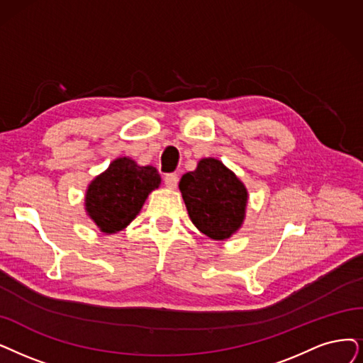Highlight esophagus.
<instances>
[{
  "mask_svg": "<svg viewBox=\"0 0 363 363\" xmlns=\"http://www.w3.org/2000/svg\"><path fill=\"white\" fill-rule=\"evenodd\" d=\"M164 182H165V186L169 187V189H176L179 184V176L177 174H167L164 177Z\"/></svg>",
  "mask_w": 363,
  "mask_h": 363,
  "instance_id": "obj_1",
  "label": "esophagus"
}]
</instances>
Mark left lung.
Returning <instances> with one entry per match:
<instances>
[{"instance_id": "8db88e82", "label": "left lung", "mask_w": 363, "mask_h": 363, "mask_svg": "<svg viewBox=\"0 0 363 363\" xmlns=\"http://www.w3.org/2000/svg\"><path fill=\"white\" fill-rule=\"evenodd\" d=\"M180 191L192 223L213 240L229 238L244 220L247 191L220 161L201 159L195 171L184 174Z\"/></svg>"}]
</instances>
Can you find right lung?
Wrapping results in <instances>:
<instances>
[{
  "label": "right lung",
  "instance_id": "1",
  "mask_svg": "<svg viewBox=\"0 0 363 363\" xmlns=\"http://www.w3.org/2000/svg\"><path fill=\"white\" fill-rule=\"evenodd\" d=\"M161 184L156 168L119 157L89 184L86 211L101 232L114 234L131 223L149 194Z\"/></svg>",
  "mask_w": 363,
  "mask_h": 363
}]
</instances>
